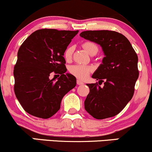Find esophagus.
Masks as SVG:
<instances>
[{"instance_id":"esophagus-1","label":"esophagus","mask_w":152,"mask_h":152,"mask_svg":"<svg viewBox=\"0 0 152 152\" xmlns=\"http://www.w3.org/2000/svg\"><path fill=\"white\" fill-rule=\"evenodd\" d=\"M76 83H77L78 85H83V82L79 79H78L77 81H76Z\"/></svg>"}]
</instances>
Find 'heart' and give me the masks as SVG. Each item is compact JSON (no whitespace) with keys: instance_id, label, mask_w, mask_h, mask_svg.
Instances as JSON below:
<instances>
[{"instance_id":"b5f03b06","label":"heart","mask_w":152,"mask_h":152,"mask_svg":"<svg viewBox=\"0 0 152 152\" xmlns=\"http://www.w3.org/2000/svg\"><path fill=\"white\" fill-rule=\"evenodd\" d=\"M83 48L88 52V53L93 54L94 53H97L99 50V47L96 43L92 41H86L82 45ZM73 51L74 48L72 46H69L64 51V58L66 61H69L72 58ZM69 71L72 75L76 76V78L79 79H85L88 76L90 73L92 71L91 67L86 65H80V64H76V65L71 66L69 69Z\"/></svg>"}]
</instances>
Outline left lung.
I'll return each instance as SVG.
<instances>
[{
  "label": "left lung",
  "mask_w": 152,
  "mask_h": 152,
  "mask_svg": "<svg viewBox=\"0 0 152 152\" xmlns=\"http://www.w3.org/2000/svg\"><path fill=\"white\" fill-rule=\"evenodd\" d=\"M80 36L102 46L105 57L92 78L104 82L86 84L90 92L84 102L87 112L96 119L112 117L133 97L139 77L138 56L129 41L114 31H86Z\"/></svg>",
  "instance_id": "left-lung-1"
}]
</instances>
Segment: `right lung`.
Returning <instances> with one entry per match:
<instances>
[{
  "mask_svg": "<svg viewBox=\"0 0 152 152\" xmlns=\"http://www.w3.org/2000/svg\"><path fill=\"white\" fill-rule=\"evenodd\" d=\"M78 31L40 29L19 48L14 66V91L27 113L41 118L51 117L60 109L63 97L76 86L75 76L67 71L64 57ZM60 76L57 82L50 74ZM56 76V75H55Z\"/></svg>",
  "mask_w": 152,
  "mask_h": 152,
  "instance_id": "add662e5",
  "label": "right lung"
}]
</instances>
